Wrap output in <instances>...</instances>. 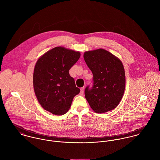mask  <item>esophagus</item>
<instances>
[{
    "instance_id": "34e87169",
    "label": "esophagus",
    "mask_w": 160,
    "mask_h": 160,
    "mask_svg": "<svg viewBox=\"0 0 160 160\" xmlns=\"http://www.w3.org/2000/svg\"><path fill=\"white\" fill-rule=\"evenodd\" d=\"M84 88H81V91H80V94H81V95H82V94L84 93Z\"/></svg>"
}]
</instances>
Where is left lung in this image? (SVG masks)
I'll list each match as a JSON object with an SVG mask.
<instances>
[{
    "label": "left lung",
    "mask_w": 160,
    "mask_h": 160,
    "mask_svg": "<svg viewBox=\"0 0 160 160\" xmlns=\"http://www.w3.org/2000/svg\"><path fill=\"white\" fill-rule=\"evenodd\" d=\"M84 58L93 74V86L85 89L90 107L98 113L113 110L125 90V71L121 61L102 48L86 52Z\"/></svg>",
    "instance_id": "obj_1"
}]
</instances>
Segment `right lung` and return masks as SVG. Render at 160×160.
<instances>
[{
  "label": "right lung",
  "instance_id": "right-lung-1",
  "mask_svg": "<svg viewBox=\"0 0 160 160\" xmlns=\"http://www.w3.org/2000/svg\"><path fill=\"white\" fill-rule=\"evenodd\" d=\"M80 56L79 52L56 47L37 61L33 86L38 100L44 110L55 115H63L68 111L73 98L80 92L69 70Z\"/></svg>",
  "mask_w": 160,
  "mask_h": 160
}]
</instances>
